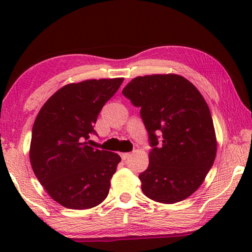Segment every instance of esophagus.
<instances>
[{"label":"esophagus","instance_id":"1","mask_svg":"<svg viewBox=\"0 0 252 252\" xmlns=\"http://www.w3.org/2000/svg\"><path fill=\"white\" fill-rule=\"evenodd\" d=\"M120 156H122V158H123V160H126L127 158H128L129 156H130V153H124V154H122L120 155Z\"/></svg>","mask_w":252,"mask_h":252}]
</instances>
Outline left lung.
<instances>
[{
    "instance_id": "obj_1",
    "label": "left lung",
    "mask_w": 252,
    "mask_h": 252,
    "mask_svg": "<svg viewBox=\"0 0 252 252\" xmlns=\"http://www.w3.org/2000/svg\"><path fill=\"white\" fill-rule=\"evenodd\" d=\"M123 95L140 108L149 136V166L139 175L143 194L156 202H180L197 190L212 167L217 141L201 93L178 74L134 78Z\"/></svg>"
}]
</instances>
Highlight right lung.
<instances>
[{
	"label": "right lung",
	"mask_w": 252,
	"mask_h": 252,
	"mask_svg": "<svg viewBox=\"0 0 252 252\" xmlns=\"http://www.w3.org/2000/svg\"><path fill=\"white\" fill-rule=\"evenodd\" d=\"M123 78L64 86L41 108L32 129L30 159L50 197L67 209L84 210L106 198L122 158L89 146V136Z\"/></svg>",
	"instance_id": "obj_1"
}]
</instances>
